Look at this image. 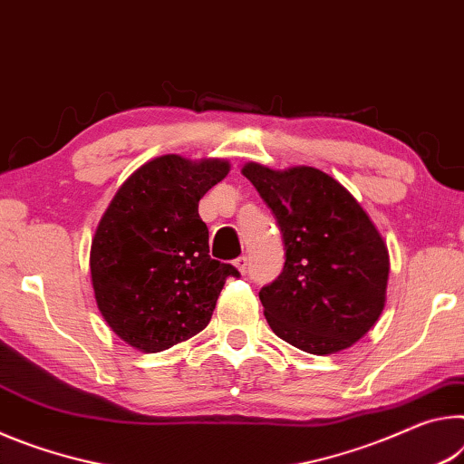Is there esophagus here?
Segmentation results:
<instances>
[{"instance_id": "1", "label": "esophagus", "mask_w": 464, "mask_h": 464, "mask_svg": "<svg viewBox=\"0 0 464 464\" xmlns=\"http://www.w3.org/2000/svg\"><path fill=\"white\" fill-rule=\"evenodd\" d=\"M234 267H237L242 276H245L246 269H248V263H246V256H238L237 261H234Z\"/></svg>"}]
</instances>
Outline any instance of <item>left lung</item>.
Wrapping results in <instances>:
<instances>
[{
  "label": "left lung",
  "mask_w": 464,
  "mask_h": 464,
  "mask_svg": "<svg viewBox=\"0 0 464 464\" xmlns=\"http://www.w3.org/2000/svg\"><path fill=\"white\" fill-rule=\"evenodd\" d=\"M242 174L269 205L284 234V271L259 292L279 339L314 355L352 347L381 318L389 248L347 188L313 166Z\"/></svg>",
  "instance_id": "1"
}]
</instances>
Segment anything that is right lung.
Segmentation results:
<instances>
[{
  "label": "right lung",
  "mask_w": 464,
  "mask_h": 464,
  "mask_svg": "<svg viewBox=\"0 0 464 464\" xmlns=\"http://www.w3.org/2000/svg\"><path fill=\"white\" fill-rule=\"evenodd\" d=\"M230 162L166 154L140 166L112 197L90 246L94 298L115 335L158 353L208 326L226 277L209 256L199 199Z\"/></svg>",
  "instance_id": "right-lung-1"
}]
</instances>
